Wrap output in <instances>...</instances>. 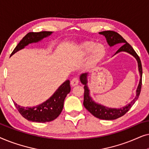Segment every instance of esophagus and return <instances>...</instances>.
<instances>
[{
  "mask_svg": "<svg viewBox=\"0 0 149 149\" xmlns=\"http://www.w3.org/2000/svg\"><path fill=\"white\" fill-rule=\"evenodd\" d=\"M79 84V79L77 78H73L70 81V85H72V87L76 86Z\"/></svg>",
  "mask_w": 149,
  "mask_h": 149,
  "instance_id": "obj_1",
  "label": "esophagus"
}]
</instances>
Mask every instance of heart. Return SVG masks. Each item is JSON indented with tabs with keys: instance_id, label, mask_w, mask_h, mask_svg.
I'll use <instances>...</instances> for the list:
<instances>
[{
	"instance_id": "b5f03b06",
	"label": "heart",
	"mask_w": 149,
	"mask_h": 149,
	"mask_svg": "<svg viewBox=\"0 0 149 149\" xmlns=\"http://www.w3.org/2000/svg\"><path fill=\"white\" fill-rule=\"evenodd\" d=\"M78 51L82 56H86L90 53L87 62L89 66L96 65L102 60L106 54L104 46L101 44L95 45L93 42H86L78 46Z\"/></svg>"
}]
</instances>
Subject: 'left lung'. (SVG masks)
Here are the masks:
<instances>
[{"mask_svg":"<svg viewBox=\"0 0 149 149\" xmlns=\"http://www.w3.org/2000/svg\"><path fill=\"white\" fill-rule=\"evenodd\" d=\"M100 34L104 36L107 41L110 47H113L117 44H121V47L118 49L114 56L118 53L120 52H127L132 56H133L136 60H137L138 71L140 73V81L138 83L137 89H136V95L135 98L132 100L131 102L127 104L125 107L121 108H109L105 107L100 104L95 102L93 100L90 96V91H89V87L87 86V78L89 76V72H85L81 74L80 81L83 85H84V101H83V105L85 109L88 111L89 113L92 114L94 117L98 118V119L103 120H114L118 118L122 117L125 115L131 107L134 105V104L137 100L141 91L142 87V68L141 61L140 60L139 56H138L132 47L117 32L108 30V31H103L99 32Z\"/></svg>","mask_w":149,"mask_h":149,"instance_id":"1","label":"left lung"}]
</instances>
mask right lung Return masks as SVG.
<instances>
[{"mask_svg": "<svg viewBox=\"0 0 149 149\" xmlns=\"http://www.w3.org/2000/svg\"><path fill=\"white\" fill-rule=\"evenodd\" d=\"M53 32L43 31L39 32H29L14 49L11 56L22 49L31 43H36L44 38L48 37ZM70 91V81L66 80L62 83L54 94L45 102L33 107H24L13 102L19 113L28 121L37 123H45L56 119L60 115L64 107V102L66 95Z\"/></svg>", "mask_w": 149, "mask_h": 149, "instance_id": "obj_1", "label": "right lung"}]
</instances>
